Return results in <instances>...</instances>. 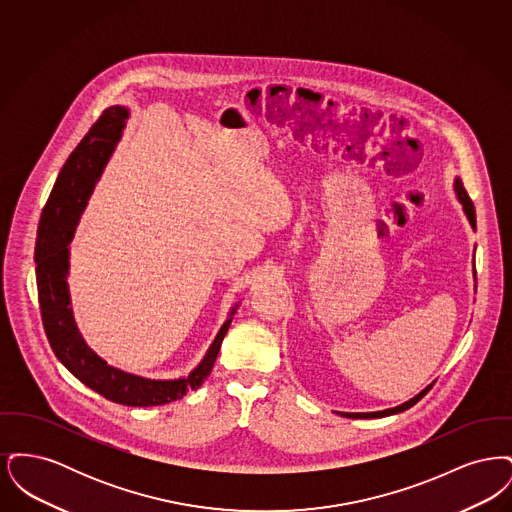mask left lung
Returning <instances> with one entry per match:
<instances>
[{"label": "left lung", "mask_w": 512, "mask_h": 512, "mask_svg": "<svg viewBox=\"0 0 512 512\" xmlns=\"http://www.w3.org/2000/svg\"><path fill=\"white\" fill-rule=\"evenodd\" d=\"M455 190H457V195H459V199H461V203H463L464 213H466V217L470 220V224L476 228V213H474V205H472V201H470V197L466 194V190L463 188V182L457 178L455 180ZM432 386L434 384H430L426 390L420 391L416 397H413L411 401H407V403H403V405H399V407H393V409H386V411H378V413H340L341 416H347V418H382V416H390V414L395 413H403V411H407V409H411L414 403H418L428 391L432 390Z\"/></svg>", "instance_id": "1"}]
</instances>
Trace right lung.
Masks as SVG:
<instances>
[{"mask_svg":"<svg viewBox=\"0 0 512 512\" xmlns=\"http://www.w3.org/2000/svg\"><path fill=\"white\" fill-rule=\"evenodd\" d=\"M126 117L128 111L119 105L105 109L59 172L38 226L34 251L36 282L40 313L49 345L55 357L67 366V370L84 386L98 391L99 395L113 403L128 407H155L182 399L188 391L197 390L207 380L232 318L222 324L217 338L194 372L180 380H147L126 374L99 359L86 345V341L82 340L74 324L73 309L69 307L71 299L67 288V245L73 240L74 226L86 207L99 174L121 138ZM234 311L236 307L232 313Z\"/></svg>","mask_w":512,"mask_h":512,"instance_id":"1","label":"right lung"}]
</instances>
